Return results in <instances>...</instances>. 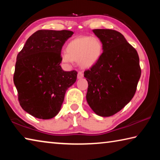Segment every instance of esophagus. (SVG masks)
Segmentation results:
<instances>
[{"label": "esophagus", "mask_w": 160, "mask_h": 160, "mask_svg": "<svg viewBox=\"0 0 160 160\" xmlns=\"http://www.w3.org/2000/svg\"><path fill=\"white\" fill-rule=\"evenodd\" d=\"M84 77V75L82 72H78V79H82V78Z\"/></svg>", "instance_id": "esophagus-1"}]
</instances>
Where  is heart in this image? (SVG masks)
<instances>
[{
  "instance_id": "heart-1",
  "label": "heart",
  "mask_w": 160,
  "mask_h": 160,
  "mask_svg": "<svg viewBox=\"0 0 160 160\" xmlns=\"http://www.w3.org/2000/svg\"><path fill=\"white\" fill-rule=\"evenodd\" d=\"M66 52L61 54V60L65 63L78 61L83 68H90L101 58L103 44L95 37H80L71 40L66 46Z\"/></svg>"
}]
</instances>
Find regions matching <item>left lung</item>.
<instances>
[{"instance_id":"obj_1","label":"left lung","mask_w":160,"mask_h":160,"mask_svg":"<svg viewBox=\"0 0 160 160\" xmlns=\"http://www.w3.org/2000/svg\"><path fill=\"white\" fill-rule=\"evenodd\" d=\"M103 53L95 66L84 72L88 82L86 99L97 115L113 116L128 104L141 75L137 51L123 35L108 29H94Z\"/></svg>"}]
</instances>
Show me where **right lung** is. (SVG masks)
<instances>
[{
  "label": "right lung",
  "mask_w": 160,
  "mask_h": 160,
  "mask_svg": "<svg viewBox=\"0 0 160 160\" xmlns=\"http://www.w3.org/2000/svg\"><path fill=\"white\" fill-rule=\"evenodd\" d=\"M72 34L68 30H39L18 54L13 81L19 102L37 118L57 115L66 92L76 81L75 70L64 71L60 66L62 47Z\"/></svg>",
  "instance_id": "right-lung-1"
}]
</instances>
